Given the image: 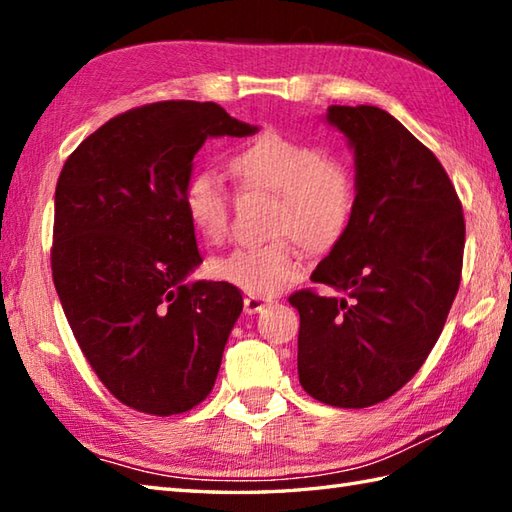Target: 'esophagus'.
<instances>
[{
	"mask_svg": "<svg viewBox=\"0 0 512 512\" xmlns=\"http://www.w3.org/2000/svg\"><path fill=\"white\" fill-rule=\"evenodd\" d=\"M268 306H273V301H270V299H259V297H246L244 299L246 314H257V312H262Z\"/></svg>",
	"mask_w": 512,
	"mask_h": 512,
	"instance_id": "obj_1",
	"label": "esophagus"
}]
</instances>
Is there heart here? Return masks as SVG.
<instances>
[{
  "label": "heart",
  "instance_id": "b5f03b06",
  "mask_svg": "<svg viewBox=\"0 0 512 512\" xmlns=\"http://www.w3.org/2000/svg\"><path fill=\"white\" fill-rule=\"evenodd\" d=\"M226 165L242 191L275 195L268 233L279 237L213 259L211 273L250 297H275L301 275L288 236L308 255H325L343 242L356 211L354 178L325 149L277 132L239 145ZM231 202V191L213 171H195L184 182V213L209 244H220L226 237Z\"/></svg>",
  "mask_w": 512,
  "mask_h": 512
}]
</instances>
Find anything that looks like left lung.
<instances>
[{"instance_id": "8db88e82", "label": "left lung", "mask_w": 512, "mask_h": 512, "mask_svg": "<svg viewBox=\"0 0 512 512\" xmlns=\"http://www.w3.org/2000/svg\"><path fill=\"white\" fill-rule=\"evenodd\" d=\"M354 151L356 211L312 273L343 297L290 295L299 310V383L312 398L363 409L409 383L458 295L462 204L433 151L374 105H330Z\"/></svg>"}]
</instances>
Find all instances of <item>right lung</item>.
Returning <instances> with one entry per match:
<instances>
[{"label": "right lung", "instance_id": "1", "mask_svg": "<svg viewBox=\"0 0 512 512\" xmlns=\"http://www.w3.org/2000/svg\"><path fill=\"white\" fill-rule=\"evenodd\" d=\"M255 132L215 103L162 101L118 114L65 160L54 288L81 352L127 407L173 416L211 394L244 301L226 281H187L202 257L182 189L206 138Z\"/></svg>", "mask_w": 512, "mask_h": 512}]
</instances>
